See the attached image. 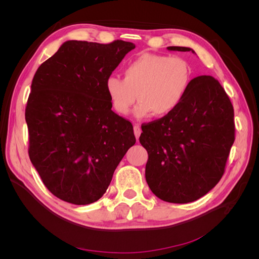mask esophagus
I'll list each match as a JSON object with an SVG mask.
<instances>
[{"label":"esophagus","instance_id":"1","mask_svg":"<svg viewBox=\"0 0 259 259\" xmlns=\"http://www.w3.org/2000/svg\"><path fill=\"white\" fill-rule=\"evenodd\" d=\"M134 134L137 139L139 138L140 134H142V128H140V124H138V123L134 124Z\"/></svg>","mask_w":259,"mask_h":259}]
</instances>
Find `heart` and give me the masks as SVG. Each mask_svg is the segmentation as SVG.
Segmentation results:
<instances>
[{
	"instance_id": "b5f03b06",
	"label": "heart",
	"mask_w": 259,
	"mask_h": 259,
	"mask_svg": "<svg viewBox=\"0 0 259 259\" xmlns=\"http://www.w3.org/2000/svg\"><path fill=\"white\" fill-rule=\"evenodd\" d=\"M190 83L191 69L185 59L145 53L125 66L124 79L109 75L105 89L111 106L122 115L130 113L138 98L135 115L144 119L152 113L165 116L174 112L183 103Z\"/></svg>"
}]
</instances>
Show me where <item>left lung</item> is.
I'll return each mask as SVG.
<instances>
[{
    "label": "left lung",
    "instance_id": "obj_1",
    "mask_svg": "<svg viewBox=\"0 0 259 259\" xmlns=\"http://www.w3.org/2000/svg\"><path fill=\"white\" fill-rule=\"evenodd\" d=\"M168 51L192 52L168 46ZM233 107L223 86L209 75L191 80L174 112L142 126L148 151L146 180L159 199L189 203L218 184L234 142Z\"/></svg>",
    "mask_w": 259,
    "mask_h": 259
}]
</instances>
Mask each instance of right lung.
Listing matches in <instances>:
<instances>
[{
	"instance_id": "right-lung-1",
	"label": "right lung",
	"mask_w": 259,
	"mask_h": 259,
	"mask_svg": "<svg viewBox=\"0 0 259 259\" xmlns=\"http://www.w3.org/2000/svg\"><path fill=\"white\" fill-rule=\"evenodd\" d=\"M131 42L67 41L38 67L26 107L29 156L45 187L62 201L86 205L103 197L136 138L111 110L105 82Z\"/></svg>"
}]
</instances>
